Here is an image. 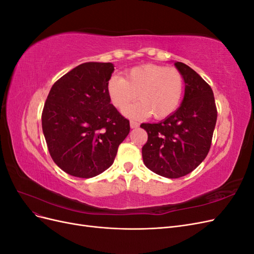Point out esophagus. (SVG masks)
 Wrapping results in <instances>:
<instances>
[{
    "instance_id": "34e87169",
    "label": "esophagus",
    "mask_w": 254,
    "mask_h": 254,
    "mask_svg": "<svg viewBox=\"0 0 254 254\" xmlns=\"http://www.w3.org/2000/svg\"><path fill=\"white\" fill-rule=\"evenodd\" d=\"M130 127H131L132 129L137 128V127H139V123L135 122V121H130Z\"/></svg>"
}]
</instances>
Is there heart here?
<instances>
[{
    "label": "heart",
    "mask_w": 254,
    "mask_h": 254,
    "mask_svg": "<svg viewBox=\"0 0 254 254\" xmlns=\"http://www.w3.org/2000/svg\"><path fill=\"white\" fill-rule=\"evenodd\" d=\"M184 78L175 67L143 64L130 68L124 78L112 76L107 81V93L111 104L124 111L136 97L141 102L132 105L125 114L133 119L152 115L162 120L172 115L182 101Z\"/></svg>",
    "instance_id": "1"
}]
</instances>
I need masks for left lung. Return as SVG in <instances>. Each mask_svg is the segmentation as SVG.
<instances>
[{
    "mask_svg": "<svg viewBox=\"0 0 254 254\" xmlns=\"http://www.w3.org/2000/svg\"><path fill=\"white\" fill-rule=\"evenodd\" d=\"M186 91L181 106L158 124H142L148 140L142 148L146 167L166 178L193 172L210 150L217 109L211 87L193 68L175 63Z\"/></svg>",
    "mask_w": 254,
    "mask_h": 254,
    "instance_id": "obj_1",
    "label": "left lung"
}]
</instances>
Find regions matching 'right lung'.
Instances as JSON below:
<instances>
[{"label": "right lung", "mask_w": 254, "mask_h": 254, "mask_svg": "<svg viewBox=\"0 0 254 254\" xmlns=\"http://www.w3.org/2000/svg\"><path fill=\"white\" fill-rule=\"evenodd\" d=\"M110 63H86L59 78L42 111V130L52 159L66 174L92 178L109 168L129 121L110 104Z\"/></svg>", "instance_id": "add662e5"}]
</instances>
